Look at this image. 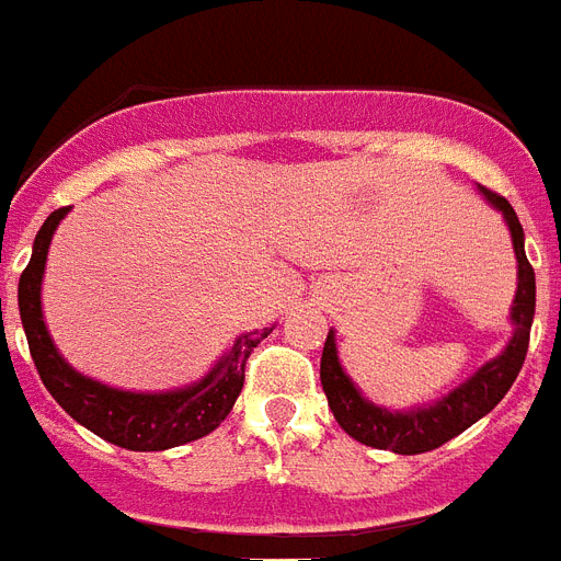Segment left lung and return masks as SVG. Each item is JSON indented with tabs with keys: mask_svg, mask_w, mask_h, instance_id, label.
Here are the masks:
<instances>
[{
	"mask_svg": "<svg viewBox=\"0 0 561 561\" xmlns=\"http://www.w3.org/2000/svg\"><path fill=\"white\" fill-rule=\"evenodd\" d=\"M482 199L503 214V224L508 226L515 259H518V290L508 309L512 320V337L500 350V356L480 365L473 374L459 382L453 391L442 394L433 403L412 405V409H385L362 394L350 374L337 358L335 329H329L327 344H323V358H320V385L329 400V409L335 414L337 426L356 442L376 447V450H391L400 456H417L442 447L450 438L461 435L468 426L485 417L494 405L506 397L512 382L518 379L524 358L529 347V329L536 318V273L527 262L524 250V229L515 208L503 196L491 194L480 187Z\"/></svg>",
	"mask_w": 561,
	"mask_h": 561,
	"instance_id": "8db88e82",
	"label": "left lung"
}]
</instances>
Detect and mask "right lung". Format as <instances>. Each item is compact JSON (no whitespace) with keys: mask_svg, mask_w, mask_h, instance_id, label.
Wrapping results in <instances>:
<instances>
[{"mask_svg":"<svg viewBox=\"0 0 561 561\" xmlns=\"http://www.w3.org/2000/svg\"><path fill=\"white\" fill-rule=\"evenodd\" d=\"M67 214L70 208H58L46 217V224L34 238L32 259L16 288L20 320H23L34 367L46 391L84 430L135 453L170 450V447L214 433L226 421V414L232 412L234 400L241 394L243 367L252 347H259L264 337L271 335L273 327L238 335L232 347L214 362L203 379L182 385V388H170V391H126V388H114V385L79 374L55 347L43 320L41 302L49 243Z\"/></svg>","mask_w":561,"mask_h":561,"instance_id":"right-lung-1","label":"right lung"}]
</instances>
